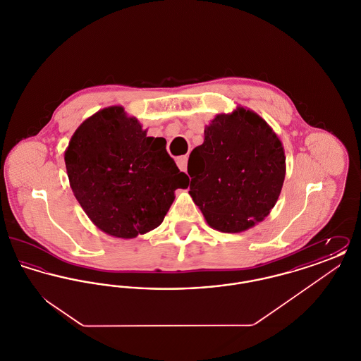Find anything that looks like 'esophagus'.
<instances>
[{"label": "esophagus", "mask_w": 361, "mask_h": 361, "mask_svg": "<svg viewBox=\"0 0 361 361\" xmlns=\"http://www.w3.org/2000/svg\"><path fill=\"white\" fill-rule=\"evenodd\" d=\"M176 164L178 166V169L181 172H187V165H188V157L187 155H181L176 159Z\"/></svg>", "instance_id": "34e87169"}]
</instances>
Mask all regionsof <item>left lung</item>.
<instances>
[{
    "label": "left lung",
    "instance_id": "left-lung-1",
    "mask_svg": "<svg viewBox=\"0 0 361 361\" xmlns=\"http://www.w3.org/2000/svg\"><path fill=\"white\" fill-rule=\"evenodd\" d=\"M189 195L209 227L240 233L275 207L286 177L284 147L255 111L218 114L189 155Z\"/></svg>",
    "mask_w": 361,
    "mask_h": 361
}]
</instances>
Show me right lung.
<instances>
[{
  "label": "right lung",
  "mask_w": 361,
  "mask_h": 361,
  "mask_svg": "<svg viewBox=\"0 0 361 361\" xmlns=\"http://www.w3.org/2000/svg\"><path fill=\"white\" fill-rule=\"evenodd\" d=\"M65 164L71 190L92 224L123 240L162 224L174 190L189 184L168 154L166 140L147 137L121 105L100 109L80 124Z\"/></svg>",
  "instance_id": "right-lung-1"
}]
</instances>
